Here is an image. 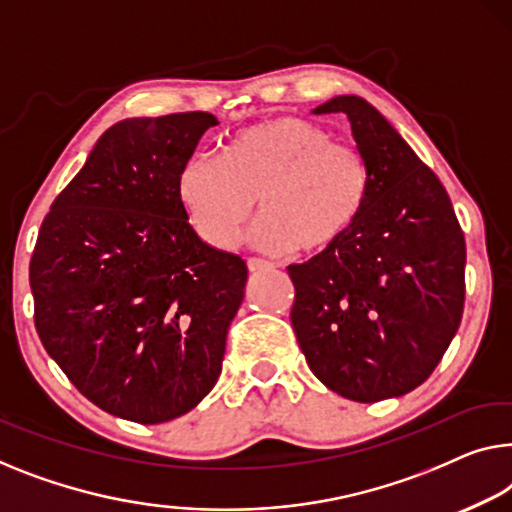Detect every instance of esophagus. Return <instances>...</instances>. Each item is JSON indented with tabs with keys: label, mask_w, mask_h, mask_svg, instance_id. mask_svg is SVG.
Listing matches in <instances>:
<instances>
[{
	"label": "esophagus",
	"mask_w": 512,
	"mask_h": 512,
	"mask_svg": "<svg viewBox=\"0 0 512 512\" xmlns=\"http://www.w3.org/2000/svg\"><path fill=\"white\" fill-rule=\"evenodd\" d=\"M276 266L271 262H264V259H257V257H250L248 259V271L250 273H259V271H273Z\"/></svg>",
	"instance_id": "obj_1"
}]
</instances>
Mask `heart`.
I'll list each match as a JSON object with an SVG mask.
<instances>
[{"instance_id":"heart-1","label":"heart","mask_w":512,"mask_h":512,"mask_svg":"<svg viewBox=\"0 0 512 512\" xmlns=\"http://www.w3.org/2000/svg\"><path fill=\"white\" fill-rule=\"evenodd\" d=\"M368 193L363 156L301 117L243 128L225 144L220 163L190 158L177 174L181 209L213 250L234 246L257 200L262 218L248 232L257 250L324 253L354 230Z\"/></svg>"}]
</instances>
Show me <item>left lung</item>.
Wrapping results in <instances>:
<instances>
[{
    "mask_svg": "<svg viewBox=\"0 0 512 512\" xmlns=\"http://www.w3.org/2000/svg\"><path fill=\"white\" fill-rule=\"evenodd\" d=\"M333 112L347 114L368 165V204L340 243L287 266L292 326L331 391L354 402L400 398L455 338L467 246L446 188L381 112L358 96L315 108Z\"/></svg>",
    "mask_w": 512,
    "mask_h": 512,
    "instance_id": "left-lung-1",
    "label": "left lung"
}]
</instances>
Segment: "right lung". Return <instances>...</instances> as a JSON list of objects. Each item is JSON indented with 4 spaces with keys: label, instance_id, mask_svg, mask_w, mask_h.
Returning <instances> with one entry per match:
<instances>
[{
    "label": "right lung",
    "instance_id": "add662e5",
    "mask_svg": "<svg viewBox=\"0 0 512 512\" xmlns=\"http://www.w3.org/2000/svg\"><path fill=\"white\" fill-rule=\"evenodd\" d=\"M209 112L124 119L52 202L29 262L45 352L96 407L142 425L202 402L248 266L190 227L177 174Z\"/></svg>",
    "mask_w": 512,
    "mask_h": 512
}]
</instances>
